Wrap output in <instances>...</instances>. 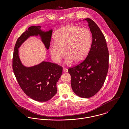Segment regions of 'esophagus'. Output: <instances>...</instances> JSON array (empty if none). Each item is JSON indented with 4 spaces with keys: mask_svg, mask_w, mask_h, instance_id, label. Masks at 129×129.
I'll list each match as a JSON object with an SVG mask.
<instances>
[{
    "mask_svg": "<svg viewBox=\"0 0 129 129\" xmlns=\"http://www.w3.org/2000/svg\"><path fill=\"white\" fill-rule=\"evenodd\" d=\"M63 71L64 72H68V70L67 68L63 67Z\"/></svg>",
    "mask_w": 129,
    "mask_h": 129,
    "instance_id": "obj_1",
    "label": "esophagus"
}]
</instances>
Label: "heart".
<instances>
[{
	"label": "heart",
	"instance_id": "b5f03b06",
	"mask_svg": "<svg viewBox=\"0 0 129 129\" xmlns=\"http://www.w3.org/2000/svg\"><path fill=\"white\" fill-rule=\"evenodd\" d=\"M54 39L55 42H52L49 46L52 60L59 62L66 53L64 61L67 64L74 60L79 62L84 60L92 43L91 34L88 29L74 25H68L58 29L55 34Z\"/></svg>",
	"mask_w": 129,
	"mask_h": 129
}]
</instances>
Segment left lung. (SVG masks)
I'll list each match as a JSON object with an SVG mask.
<instances>
[{"label":"left lung","mask_w":129,"mask_h":129,"mask_svg":"<svg viewBox=\"0 0 129 129\" xmlns=\"http://www.w3.org/2000/svg\"><path fill=\"white\" fill-rule=\"evenodd\" d=\"M92 33L91 48L85 60L68 69L74 92L82 98L95 95L102 87L109 68V52L105 37L91 19H85Z\"/></svg>","instance_id":"left-lung-1"}]
</instances>
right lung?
I'll list each match as a JSON object with an SVG mask.
<instances>
[{
  "mask_svg": "<svg viewBox=\"0 0 129 129\" xmlns=\"http://www.w3.org/2000/svg\"><path fill=\"white\" fill-rule=\"evenodd\" d=\"M40 26L28 28L17 39L12 59V68L19 84L24 92L32 99L46 102L57 92L56 83L62 74V68L56 63L42 61L31 67H26L21 62L18 49L30 36L39 35L47 50L49 48L53 30L44 32Z\"/></svg>",
  "mask_w": 129,
  "mask_h": 129,
  "instance_id": "right-lung-1",
  "label": "right lung"
}]
</instances>
